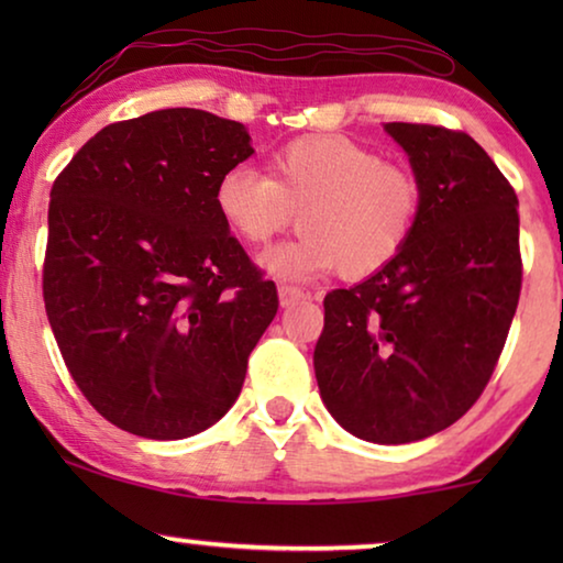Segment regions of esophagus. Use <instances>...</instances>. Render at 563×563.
I'll return each mask as SVG.
<instances>
[{
  "label": "esophagus",
  "mask_w": 563,
  "mask_h": 563,
  "mask_svg": "<svg viewBox=\"0 0 563 563\" xmlns=\"http://www.w3.org/2000/svg\"><path fill=\"white\" fill-rule=\"evenodd\" d=\"M305 289L295 287V284H279V305L282 307H291L297 305L299 299H305Z\"/></svg>",
  "instance_id": "1"
}]
</instances>
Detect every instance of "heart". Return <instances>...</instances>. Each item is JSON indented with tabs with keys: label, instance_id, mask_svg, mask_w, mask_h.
I'll return each instance as SVG.
<instances>
[{
	"label": "heart",
	"instance_id": "b5f03b06",
	"mask_svg": "<svg viewBox=\"0 0 563 563\" xmlns=\"http://www.w3.org/2000/svg\"><path fill=\"white\" fill-rule=\"evenodd\" d=\"M220 220L238 241L264 249L295 214L297 241L268 253L264 266L284 279L341 268L364 279L389 266L418 228L422 187L410 166L387 161L345 135H307L258 168L230 166L214 187Z\"/></svg>",
	"mask_w": 563,
	"mask_h": 563
}]
</instances>
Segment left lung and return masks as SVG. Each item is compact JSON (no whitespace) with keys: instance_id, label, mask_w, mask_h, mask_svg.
Returning <instances> with one entry per match:
<instances>
[{"instance_id":"left-lung-1","label":"left lung","mask_w":563,"mask_h":563,"mask_svg":"<svg viewBox=\"0 0 563 563\" xmlns=\"http://www.w3.org/2000/svg\"><path fill=\"white\" fill-rule=\"evenodd\" d=\"M422 187L405 251L325 297L314 376L328 412L364 441L441 433L487 387L518 310V197L461 130L387 122Z\"/></svg>"}]
</instances>
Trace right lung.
I'll use <instances>...</instances> for the list:
<instances>
[{
    "mask_svg": "<svg viewBox=\"0 0 563 563\" xmlns=\"http://www.w3.org/2000/svg\"><path fill=\"white\" fill-rule=\"evenodd\" d=\"M251 153L241 122L174 107L102 128L53 181L45 312L76 387L128 433L214 426L279 310L214 207Z\"/></svg>",
    "mask_w": 563,
    "mask_h": 563,
    "instance_id": "add662e5",
    "label": "right lung"
}]
</instances>
